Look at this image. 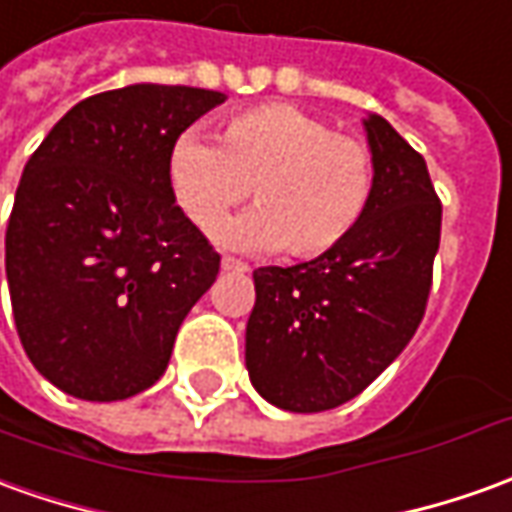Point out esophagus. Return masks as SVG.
Wrapping results in <instances>:
<instances>
[{
	"label": "esophagus",
	"mask_w": 512,
	"mask_h": 512,
	"mask_svg": "<svg viewBox=\"0 0 512 512\" xmlns=\"http://www.w3.org/2000/svg\"><path fill=\"white\" fill-rule=\"evenodd\" d=\"M222 270L225 273H248V264L239 262L234 256H222Z\"/></svg>",
	"instance_id": "1"
}]
</instances>
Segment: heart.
<instances>
[{"mask_svg": "<svg viewBox=\"0 0 512 512\" xmlns=\"http://www.w3.org/2000/svg\"><path fill=\"white\" fill-rule=\"evenodd\" d=\"M169 195L200 231L253 197L256 211L228 222L225 245L284 248L295 259L323 256L357 231L373 197L376 164L357 136L284 102L228 116L217 147L186 133L167 158Z\"/></svg>", "mask_w": 512, "mask_h": 512, "instance_id": "heart-1", "label": "heart"}]
</instances>
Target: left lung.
Listing matches in <instances>:
<instances>
[{
  "mask_svg": "<svg viewBox=\"0 0 512 512\" xmlns=\"http://www.w3.org/2000/svg\"><path fill=\"white\" fill-rule=\"evenodd\" d=\"M365 133L376 183L357 231L312 262L253 270L245 365L281 410L323 412L359 396L426 312L443 206L424 155L384 116L370 114Z\"/></svg>",
  "mask_w": 512,
  "mask_h": 512,
  "instance_id": "8db88e82",
  "label": "left lung"
}]
</instances>
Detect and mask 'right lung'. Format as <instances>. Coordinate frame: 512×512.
<instances>
[{"instance_id": "right-lung-1", "label": "right lung", "mask_w": 512, "mask_h": 512, "mask_svg": "<svg viewBox=\"0 0 512 512\" xmlns=\"http://www.w3.org/2000/svg\"><path fill=\"white\" fill-rule=\"evenodd\" d=\"M209 88L136 86L77 102L21 172L5 234L19 340L35 370L83 401L153 387L220 253L169 195L167 158Z\"/></svg>"}]
</instances>
